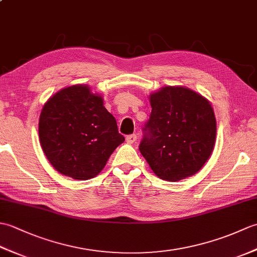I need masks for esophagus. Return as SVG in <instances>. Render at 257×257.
Returning a JSON list of instances; mask_svg holds the SVG:
<instances>
[{"label":"esophagus","mask_w":257,"mask_h":257,"mask_svg":"<svg viewBox=\"0 0 257 257\" xmlns=\"http://www.w3.org/2000/svg\"><path fill=\"white\" fill-rule=\"evenodd\" d=\"M136 140H137V136H136L135 134H133V135H128L127 137H125V141H127L128 144H135L136 143Z\"/></svg>","instance_id":"esophagus-1"}]
</instances>
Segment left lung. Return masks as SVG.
Segmentation results:
<instances>
[{"label":"left lung","mask_w":257,"mask_h":257,"mask_svg":"<svg viewBox=\"0 0 257 257\" xmlns=\"http://www.w3.org/2000/svg\"><path fill=\"white\" fill-rule=\"evenodd\" d=\"M152 110L139 150L158 177L179 181L204 166L215 143L214 111L205 98L184 87L150 95Z\"/></svg>","instance_id":"1"}]
</instances>
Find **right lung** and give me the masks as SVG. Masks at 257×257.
<instances>
[{
    "label": "right lung",
    "instance_id": "right-lung-1",
    "mask_svg": "<svg viewBox=\"0 0 257 257\" xmlns=\"http://www.w3.org/2000/svg\"><path fill=\"white\" fill-rule=\"evenodd\" d=\"M42 149L51 165L76 180L96 177L124 141L117 121L89 87H67L43 107L38 123Z\"/></svg>",
    "mask_w": 257,
    "mask_h": 257
}]
</instances>
